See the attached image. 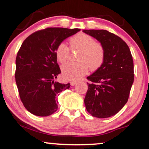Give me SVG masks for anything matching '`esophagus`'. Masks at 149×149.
<instances>
[{"mask_svg": "<svg viewBox=\"0 0 149 149\" xmlns=\"http://www.w3.org/2000/svg\"><path fill=\"white\" fill-rule=\"evenodd\" d=\"M77 83H78V81H73H73H71V83H71V86H74L75 85L77 84Z\"/></svg>", "mask_w": 149, "mask_h": 149, "instance_id": "esophagus-1", "label": "esophagus"}]
</instances>
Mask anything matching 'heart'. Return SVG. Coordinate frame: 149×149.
I'll use <instances>...</instances> for the list:
<instances>
[{
  "label": "heart",
  "instance_id": "heart-1",
  "mask_svg": "<svg viewBox=\"0 0 149 149\" xmlns=\"http://www.w3.org/2000/svg\"><path fill=\"white\" fill-rule=\"evenodd\" d=\"M71 49H80L78 62H69L61 68L63 77L69 80H76L86 74L88 68L95 71L100 67L104 59V50L102 45L95 42L91 36L78 33L70 39ZM56 57L60 63L66 62L69 58V49L64 42L57 45Z\"/></svg>",
  "mask_w": 149,
  "mask_h": 149
}]
</instances>
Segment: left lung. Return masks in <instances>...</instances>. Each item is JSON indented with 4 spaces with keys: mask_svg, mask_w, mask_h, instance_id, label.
<instances>
[{
    "mask_svg": "<svg viewBox=\"0 0 149 149\" xmlns=\"http://www.w3.org/2000/svg\"><path fill=\"white\" fill-rule=\"evenodd\" d=\"M95 38L104 50L103 64L92 75L84 102L87 111L99 118L118 113L127 103L134 82V64L128 45L107 30H83Z\"/></svg>",
    "mask_w": 149,
    "mask_h": 149,
    "instance_id": "8db88e82",
    "label": "left lung"
}]
</instances>
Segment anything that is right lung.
<instances>
[{"mask_svg": "<svg viewBox=\"0 0 149 149\" xmlns=\"http://www.w3.org/2000/svg\"><path fill=\"white\" fill-rule=\"evenodd\" d=\"M80 31L47 28L32 33L22 44L16 57L15 80L20 99L31 113L48 116L57 110V96L71 85L54 81L61 73L55 50Z\"/></svg>", "mask_w": 149, "mask_h": 149, "instance_id": "1", "label": "right lung"}]
</instances>
